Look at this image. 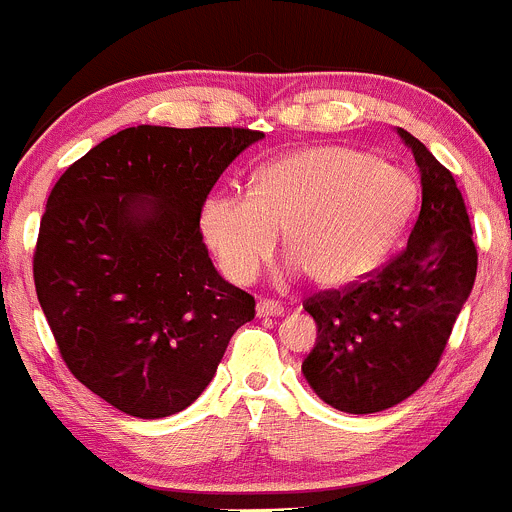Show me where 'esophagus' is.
<instances>
[{
	"label": "esophagus",
	"mask_w": 512,
	"mask_h": 512,
	"mask_svg": "<svg viewBox=\"0 0 512 512\" xmlns=\"http://www.w3.org/2000/svg\"><path fill=\"white\" fill-rule=\"evenodd\" d=\"M256 315L258 318H278V315H283V305L273 303V300H258Z\"/></svg>",
	"instance_id": "obj_1"
}]
</instances>
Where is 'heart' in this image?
<instances>
[{"mask_svg": "<svg viewBox=\"0 0 512 512\" xmlns=\"http://www.w3.org/2000/svg\"><path fill=\"white\" fill-rule=\"evenodd\" d=\"M412 177L350 147H313L268 162L249 199L214 194L202 207V236L226 278L256 281L286 234V254L323 288L372 271L414 209Z\"/></svg>", "mask_w": 512, "mask_h": 512, "instance_id": "1", "label": "heart"}]
</instances>
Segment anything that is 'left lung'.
<instances>
[{
	"instance_id": "obj_1",
	"label": "left lung",
	"mask_w": 512,
	"mask_h": 512,
	"mask_svg": "<svg viewBox=\"0 0 512 512\" xmlns=\"http://www.w3.org/2000/svg\"><path fill=\"white\" fill-rule=\"evenodd\" d=\"M421 175V209L407 246L342 291L303 308L318 340L303 362L313 392L347 414H374L412 397L431 377L476 281L478 254L456 179L407 130Z\"/></svg>"
}]
</instances>
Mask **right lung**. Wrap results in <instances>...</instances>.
Masks as SVG:
<instances>
[{"label":"right lung","instance_id":"right-lung-1","mask_svg":"<svg viewBox=\"0 0 512 512\" xmlns=\"http://www.w3.org/2000/svg\"><path fill=\"white\" fill-rule=\"evenodd\" d=\"M263 133L138 125L110 135L54 184L34 251L41 310L73 377L138 419L207 389L256 300L219 276L202 207Z\"/></svg>","mask_w":512,"mask_h":512}]
</instances>
